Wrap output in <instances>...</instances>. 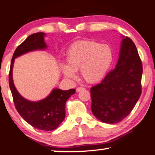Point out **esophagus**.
Listing matches in <instances>:
<instances>
[{
  "label": "esophagus",
  "instance_id": "1",
  "mask_svg": "<svg viewBox=\"0 0 155 155\" xmlns=\"http://www.w3.org/2000/svg\"><path fill=\"white\" fill-rule=\"evenodd\" d=\"M83 89H84V88H83V87H78V88H76V91L77 92H79V91H81V90H83Z\"/></svg>",
  "mask_w": 155,
  "mask_h": 155
}]
</instances>
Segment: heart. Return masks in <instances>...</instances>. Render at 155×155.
<instances>
[{
  "mask_svg": "<svg viewBox=\"0 0 155 155\" xmlns=\"http://www.w3.org/2000/svg\"><path fill=\"white\" fill-rule=\"evenodd\" d=\"M113 61V53L107 44L95 41L83 40L72 45L66 54V64H61L62 73L67 79L75 81L76 72L80 71L88 83H97L104 79Z\"/></svg>",
  "mask_w": 155,
  "mask_h": 155,
  "instance_id": "b5f03b06",
  "label": "heart"
}]
</instances>
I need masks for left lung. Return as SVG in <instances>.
I'll return each instance as SVG.
<instances>
[{
    "instance_id": "8db88e82",
    "label": "left lung",
    "mask_w": 155,
    "mask_h": 155,
    "mask_svg": "<svg viewBox=\"0 0 155 155\" xmlns=\"http://www.w3.org/2000/svg\"><path fill=\"white\" fill-rule=\"evenodd\" d=\"M121 38L115 68L90 90L92 113L107 124H117L128 116L142 93V65L137 49L132 39Z\"/></svg>"
}]
</instances>
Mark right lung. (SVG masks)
Masks as SVG:
<instances>
[{
    "mask_svg": "<svg viewBox=\"0 0 155 155\" xmlns=\"http://www.w3.org/2000/svg\"><path fill=\"white\" fill-rule=\"evenodd\" d=\"M45 33H36L29 36L13 54L9 73V86L15 109L22 118L35 128L40 130H56L65 119V106L68 98L75 94L76 89L61 90L54 88L48 96L40 101H33L23 97L17 91L13 80V67L15 58L28 52L45 50Z\"/></svg>",
    "mask_w": 155,
    "mask_h": 155,
    "instance_id": "add662e5",
    "label": "right lung"
}]
</instances>
